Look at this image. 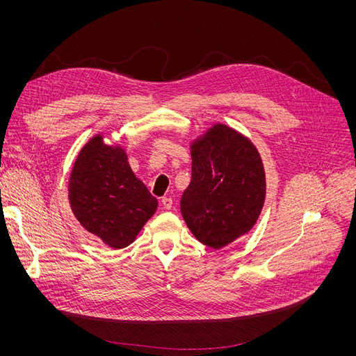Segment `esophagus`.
Listing matches in <instances>:
<instances>
[{
  "instance_id": "1",
  "label": "esophagus",
  "mask_w": 356,
  "mask_h": 356,
  "mask_svg": "<svg viewBox=\"0 0 356 356\" xmlns=\"http://www.w3.org/2000/svg\"><path fill=\"white\" fill-rule=\"evenodd\" d=\"M161 204H163L164 209H172V207H173V199H172V197H163V199H161Z\"/></svg>"
}]
</instances>
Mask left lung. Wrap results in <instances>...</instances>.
<instances>
[{
  "label": "left lung",
  "instance_id": "1",
  "mask_svg": "<svg viewBox=\"0 0 356 356\" xmlns=\"http://www.w3.org/2000/svg\"><path fill=\"white\" fill-rule=\"evenodd\" d=\"M264 199L263 161L248 138L216 124L192 145V179L180 211L202 244L219 250L245 235Z\"/></svg>",
  "mask_w": 356,
  "mask_h": 356
}]
</instances>
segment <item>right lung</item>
Segmentation results:
<instances>
[{"label": "right lung", "instance_id": "1", "mask_svg": "<svg viewBox=\"0 0 356 356\" xmlns=\"http://www.w3.org/2000/svg\"><path fill=\"white\" fill-rule=\"evenodd\" d=\"M70 208L90 234L112 248L128 247L157 209V199L136 177L121 147L93 137L74 161Z\"/></svg>", "mask_w": 356, "mask_h": 356}]
</instances>
